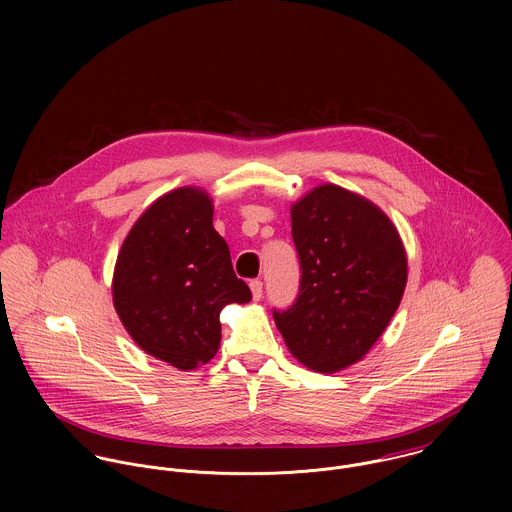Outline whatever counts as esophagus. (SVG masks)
Masks as SVG:
<instances>
[{
  "label": "esophagus",
  "instance_id": "esophagus-1",
  "mask_svg": "<svg viewBox=\"0 0 512 512\" xmlns=\"http://www.w3.org/2000/svg\"><path fill=\"white\" fill-rule=\"evenodd\" d=\"M250 290H252L254 301H260V299H262V282H260V280H252V282H250Z\"/></svg>",
  "mask_w": 512,
  "mask_h": 512
}]
</instances>
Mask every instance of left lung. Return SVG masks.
<instances>
[{"label": "left lung", "instance_id": "1", "mask_svg": "<svg viewBox=\"0 0 512 512\" xmlns=\"http://www.w3.org/2000/svg\"><path fill=\"white\" fill-rule=\"evenodd\" d=\"M299 295L274 321L301 365L333 374L359 363L394 317L408 258L394 222L372 201L333 183L292 205Z\"/></svg>", "mask_w": 512, "mask_h": 512}]
</instances>
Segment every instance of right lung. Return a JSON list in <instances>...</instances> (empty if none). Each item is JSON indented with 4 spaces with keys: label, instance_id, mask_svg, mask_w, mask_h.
Returning a JSON list of instances; mask_svg holds the SVG:
<instances>
[{
    "label": "right lung",
    "instance_id": "obj_1",
    "mask_svg": "<svg viewBox=\"0 0 512 512\" xmlns=\"http://www.w3.org/2000/svg\"><path fill=\"white\" fill-rule=\"evenodd\" d=\"M213 213L201 187L161 195L130 228L114 266L112 301L124 329L149 357L179 370L207 365L219 351L222 307L252 299Z\"/></svg>",
    "mask_w": 512,
    "mask_h": 512
}]
</instances>
